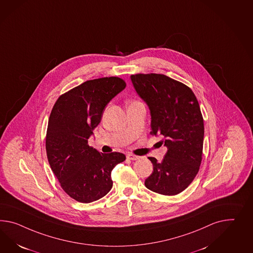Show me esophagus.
<instances>
[{"label":"esophagus","instance_id":"obj_1","mask_svg":"<svg viewBox=\"0 0 253 253\" xmlns=\"http://www.w3.org/2000/svg\"><path fill=\"white\" fill-rule=\"evenodd\" d=\"M126 158L128 159V160H131V161H136L138 159V156L134 155V154H131V153H128V154H126Z\"/></svg>","mask_w":253,"mask_h":253}]
</instances>
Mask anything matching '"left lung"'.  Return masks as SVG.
I'll return each instance as SVG.
<instances>
[{
    "mask_svg": "<svg viewBox=\"0 0 253 253\" xmlns=\"http://www.w3.org/2000/svg\"><path fill=\"white\" fill-rule=\"evenodd\" d=\"M130 79L149 107L150 133L162 136L160 142L168 149L162 162L149 157L153 171L145 185L161 195H178L195 179L201 164L205 128L198 101L186 85L163 74Z\"/></svg>",
    "mask_w": 253,
    "mask_h": 253,
    "instance_id": "8db88e82",
    "label": "left lung"
}]
</instances>
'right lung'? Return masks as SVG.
<instances>
[{
  "instance_id": "add662e5",
  "label": "right lung",
  "mask_w": 253,
  "mask_h": 253,
  "mask_svg": "<svg viewBox=\"0 0 253 253\" xmlns=\"http://www.w3.org/2000/svg\"><path fill=\"white\" fill-rule=\"evenodd\" d=\"M125 88L117 77L87 81L53 106L45 137L47 160L60 186L76 201L104 197L113 187V169L126 160L123 153H100L88 145L106 105Z\"/></svg>"
}]
</instances>
